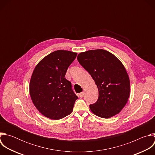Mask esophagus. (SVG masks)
<instances>
[{
	"label": "esophagus",
	"mask_w": 155,
	"mask_h": 155,
	"mask_svg": "<svg viewBox=\"0 0 155 155\" xmlns=\"http://www.w3.org/2000/svg\"><path fill=\"white\" fill-rule=\"evenodd\" d=\"M84 93H83V92H82V93H80V94H79V96H80V97H83L84 96Z\"/></svg>",
	"instance_id": "esophagus-1"
}]
</instances>
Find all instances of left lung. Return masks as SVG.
<instances>
[{"mask_svg": "<svg viewBox=\"0 0 155 155\" xmlns=\"http://www.w3.org/2000/svg\"><path fill=\"white\" fill-rule=\"evenodd\" d=\"M77 59L90 73L98 88L97 102L90 105L91 112L103 118L119 114L130 95L129 78L121 62L102 49L81 53Z\"/></svg>", "mask_w": 155, "mask_h": 155, "instance_id": "obj_1", "label": "left lung"}]
</instances>
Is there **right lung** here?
Returning <instances> with one entry per match:
<instances>
[{
    "mask_svg": "<svg viewBox=\"0 0 155 155\" xmlns=\"http://www.w3.org/2000/svg\"><path fill=\"white\" fill-rule=\"evenodd\" d=\"M77 55L57 50L43 58L35 68L29 84L32 101L45 117L59 120L71 114L78 97L65 75Z\"/></svg>",
    "mask_w": 155,
    "mask_h": 155,
    "instance_id": "add662e5",
    "label": "right lung"
}]
</instances>
